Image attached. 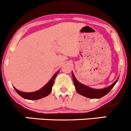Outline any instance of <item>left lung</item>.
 <instances>
[{"mask_svg":"<svg viewBox=\"0 0 131 131\" xmlns=\"http://www.w3.org/2000/svg\"><path fill=\"white\" fill-rule=\"evenodd\" d=\"M72 79H73L74 85L75 89H76L77 92L83 96L90 98V99H99V98L103 97V96L106 95L107 94L110 92V91L113 89V87L115 86V85L118 80V79H117L113 83L111 84L110 86L106 88H104L103 89H94L79 82L76 80L72 72Z\"/></svg>","mask_w":131,"mask_h":131,"instance_id":"1","label":"left lung"}]
</instances>
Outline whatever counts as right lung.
Instances as JSON below:
<instances>
[{"mask_svg": "<svg viewBox=\"0 0 131 131\" xmlns=\"http://www.w3.org/2000/svg\"><path fill=\"white\" fill-rule=\"evenodd\" d=\"M59 71L57 72L52 78L51 80L48 82L46 85L42 88H41L40 90H37V91L33 92H21L20 90H17L16 88L14 87L15 90H16V92L22 97L23 98L26 99H28V100H38V99H42V98L48 96L49 94L51 92V90H52V86L53 85L54 80H55V77L57 76V74L59 73Z\"/></svg>", "mask_w": 131, "mask_h": 131, "instance_id": "add662e5", "label": "right lung"}]
</instances>
